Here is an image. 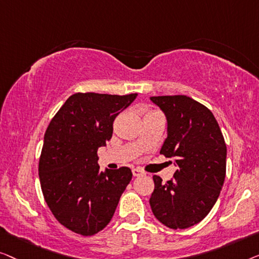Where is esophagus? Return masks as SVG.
Returning a JSON list of instances; mask_svg holds the SVG:
<instances>
[{
  "label": "esophagus",
  "instance_id": "obj_1",
  "mask_svg": "<svg viewBox=\"0 0 259 259\" xmlns=\"http://www.w3.org/2000/svg\"><path fill=\"white\" fill-rule=\"evenodd\" d=\"M133 175L135 177H138V176H143V175H145V172L142 169H140V167H136V169H133Z\"/></svg>",
  "mask_w": 259,
  "mask_h": 259
}]
</instances>
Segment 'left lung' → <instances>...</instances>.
I'll use <instances>...</instances> for the list:
<instances>
[{
	"instance_id": "obj_1",
	"label": "left lung",
	"mask_w": 259,
	"mask_h": 259,
	"mask_svg": "<svg viewBox=\"0 0 259 259\" xmlns=\"http://www.w3.org/2000/svg\"><path fill=\"white\" fill-rule=\"evenodd\" d=\"M164 112L167 137L161 154L177 164L166 183L155 175L149 199L155 217L170 229H187L201 222L216 203L227 172V145L209 109L185 95L154 96Z\"/></svg>"
}]
</instances>
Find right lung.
<instances>
[{"label": "right lung", "mask_w": 259, "mask_h": 259, "mask_svg": "<svg viewBox=\"0 0 259 259\" xmlns=\"http://www.w3.org/2000/svg\"><path fill=\"white\" fill-rule=\"evenodd\" d=\"M136 96L74 94L46 130L38 162L43 197L56 220L75 234L103 230L131 181L126 166L102 172L97 150L111 138L116 116Z\"/></svg>", "instance_id": "add662e5"}]
</instances>
